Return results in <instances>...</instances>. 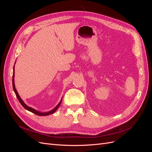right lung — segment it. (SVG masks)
Segmentation results:
<instances>
[{
    "label": "right lung",
    "mask_w": 152,
    "mask_h": 152,
    "mask_svg": "<svg viewBox=\"0 0 152 152\" xmlns=\"http://www.w3.org/2000/svg\"><path fill=\"white\" fill-rule=\"evenodd\" d=\"M14 78H15V66H14V68H13V75H12V87H13V90H14V91H15V94H16V97H17L18 99L19 100L20 103H21V105L23 106V107L26 110H28V111H30V112H32V113H35V114H36V115H39V116H46V115H50V114H52V113H54L56 111L57 109L59 108V105H60V104H61V102H62V99H61L60 102H59V103H58V104L56 106V107H55L54 109H53L52 110H50V111L48 112H39V111H37V110H35V109H34V108H31V107H28V106H27V105L23 102V100L21 99V98H20V95L18 94V91H16V87H15V79H14Z\"/></svg>",
    "instance_id": "obj_1"
}]
</instances>
